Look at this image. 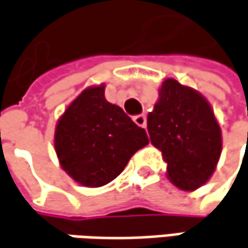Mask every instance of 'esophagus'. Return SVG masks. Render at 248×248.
<instances>
[{
    "instance_id": "34e87169",
    "label": "esophagus",
    "mask_w": 248,
    "mask_h": 248,
    "mask_svg": "<svg viewBox=\"0 0 248 248\" xmlns=\"http://www.w3.org/2000/svg\"><path fill=\"white\" fill-rule=\"evenodd\" d=\"M133 121H135L136 124H139L140 127H145L147 126V118H145V115H136L133 116Z\"/></svg>"
}]
</instances>
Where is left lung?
Here are the masks:
<instances>
[{
	"label": "left lung",
	"mask_w": 248,
	"mask_h": 248,
	"mask_svg": "<svg viewBox=\"0 0 248 248\" xmlns=\"http://www.w3.org/2000/svg\"><path fill=\"white\" fill-rule=\"evenodd\" d=\"M147 129L176 187L193 191L211 178L221 156V127L199 92L167 79L154 111L147 116Z\"/></svg>",
	"instance_id": "obj_1"
}]
</instances>
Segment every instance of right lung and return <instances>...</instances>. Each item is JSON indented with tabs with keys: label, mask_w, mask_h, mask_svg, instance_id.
<instances>
[{
	"label": "right lung",
	"mask_w": 248,
	"mask_h": 248,
	"mask_svg": "<svg viewBox=\"0 0 248 248\" xmlns=\"http://www.w3.org/2000/svg\"><path fill=\"white\" fill-rule=\"evenodd\" d=\"M105 86H94L65 109L55 127L54 144L62 169L87 187L116 178L137 150L148 144L143 127L105 100Z\"/></svg>",
	"instance_id": "obj_1"
}]
</instances>
